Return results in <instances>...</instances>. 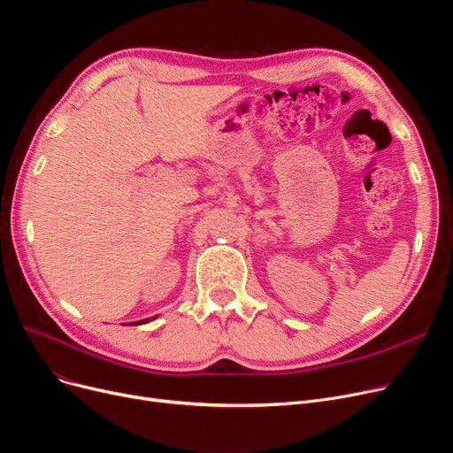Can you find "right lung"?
<instances>
[{
    "label": "right lung",
    "mask_w": 453,
    "mask_h": 453,
    "mask_svg": "<svg viewBox=\"0 0 453 453\" xmlns=\"http://www.w3.org/2000/svg\"><path fill=\"white\" fill-rule=\"evenodd\" d=\"M150 319H154V318H150ZM150 319H141V321H135V323H128V325H142V323H149Z\"/></svg>",
    "instance_id": "1"
}]
</instances>
